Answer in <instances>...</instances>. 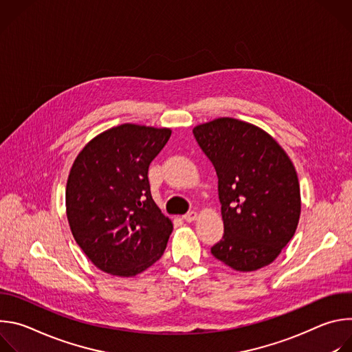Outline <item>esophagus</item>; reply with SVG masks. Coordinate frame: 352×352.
<instances>
[{
  "label": "esophagus",
  "mask_w": 352,
  "mask_h": 352,
  "mask_svg": "<svg viewBox=\"0 0 352 352\" xmlns=\"http://www.w3.org/2000/svg\"><path fill=\"white\" fill-rule=\"evenodd\" d=\"M196 217H197V213H196V212H188L186 214H184V216H182V219H184L186 223H192V221H195V220H196Z\"/></svg>",
  "instance_id": "34e87169"
}]
</instances>
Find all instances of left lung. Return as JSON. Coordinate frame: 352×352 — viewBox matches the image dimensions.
Segmentation results:
<instances>
[{
  "label": "left lung",
  "mask_w": 352,
  "mask_h": 352,
  "mask_svg": "<svg viewBox=\"0 0 352 352\" xmlns=\"http://www.w3.org/2000/svg\"><path fill=\"white\" fill-rule=\"evenodd\" d=\"M193 136L219 178L224 234L212 255L238 272L270 265L294 236L300 214L289 157L261 128L228 117L195 126Z\"/></svg>",
  "instance_id": "obj_1"
}]
</instances>
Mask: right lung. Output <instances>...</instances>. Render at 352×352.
<instances>
[{"mask_svg":"<svg viewBox=\"0 0 352 352\" xmlns=\"http://www.w3.org/2000/svg\"><path fill=\"white\" fill-rule=\"evenodd\" d=\"M170 136L168 128L122 124L91 139L74 162L67 217L100 270L131 277L164 254L173 223L155 204L147 171Z\"/></svg>","mask_w":352,"mask_h":352,"instance_id":"add662e5","label":"right lung"}]
</instances>
